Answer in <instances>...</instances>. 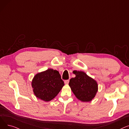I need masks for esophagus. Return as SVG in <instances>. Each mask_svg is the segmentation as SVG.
<instances>
[{
  "instance_id": "34e87169",
  "label": "esophagus",
  "mask_w": 129,
  "mask_h": 129,
  "mask_svg": "<svg viewBox=\"0 0 129 129\" xmlns=\"http://www.w3.org/2000/svg\"><path fill=\"white\" fill-rule=\"evenodd\" d=\"M69 82H70V80H69V79H68V80H65L64 81V83H65V84H69Z\"/></svg>"
}]
</instances>
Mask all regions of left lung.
I'll use <instances>...</instances> for the list:
<instances>
[{"instance_id":"left-lung-1","label":"left lung","mask_w":129,"mask_h":129,"mask_svg":"<svg viewBox=\"0 0 129 129\" xmlns=\"http://www.w3.org/2000/svg\"><path fill=\"white\" fill-rule=\"evenodd\" d=\"M76 77L70 79L69 86L75 96L85 102L91 101L98 90L97 82L82 71H73Z\"/></svg>"}]
</instances>
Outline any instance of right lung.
Instances as JSON below:
<instances>
[{"mask_svg": "<svg viewBox=\"0 0 129 129\" xmlns=\"http://www.w3.org/2000/svg\"><path fill=\"white\" fill-rule=\"evenodd\" d=\"M64 85L59 72L53 69L37 74L32 82L34 93L37 98L45 101L55 98Z\"/></svg>", "mask_w": 129, "mask_h": 129, "instance_id": "1", "label": "right lung"}]
</instances>
